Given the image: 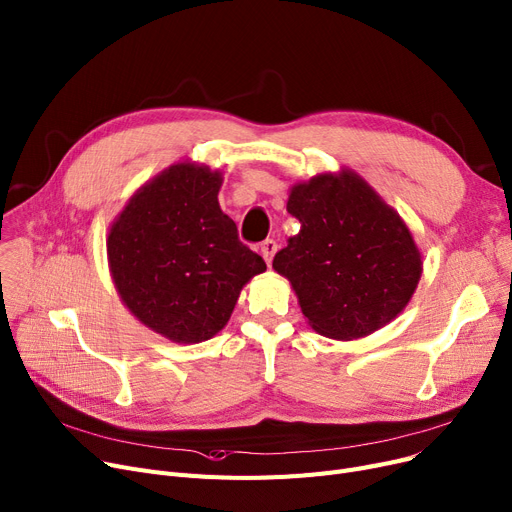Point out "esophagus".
I'll return each instance as SVG.
<instances>
[{"instance_id":"esophagus-1","label":"esophagus","mask_w":512,"mask_h":512,"mask_svg":"<svg viewBox=\"0 0 512 512\" xmlns=\"http://www.w3.org/2000/svg\"><path fill=\"white\" fill-rule=\"evenodd\" d=\"M259 251H261V255H263L265 263L270 265V263H272V259H274V255H276V251H278V242H276V240H272V238H267V240H263V242H261Z\"/></svg>"}]
</instances>
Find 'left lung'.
<instances>
[{
    "mask_svg": "<svg viewBox=\"0 0 512 512\" xmlns=\"http://www.w3.org/2000/svg\"><path fill=\"white\" fill-rule=\"evenodd\" d=\"M301 232L276 253L309 326L334 340L373 334L407 307L423 261L400 215L355 172L317 174L290 188Z\"/></svg>",
    "mask_w": 512,
    "mask_h": 512,
    "instance_id": "1",
    "label": "left lung"
}]
</instances>
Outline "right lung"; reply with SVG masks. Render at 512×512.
Here are the masks:
<instances>
[{
    "instance_id": "1",
    "label": "right lung",
    "mask_w": 512,
    "mask_h": 512,
    "mask_svg": "<svg viewBox=\"0 0 512 512\" xmlns=\"http://www.w3.org/2000/svg\"><path fill=\"white\" fill-rule=\"evenodd\" d=\"M222 172L180 161L143 184L107 234V263L122 303L178 344L218 334L265 261L242 245L220 209Z\"/></svg>"
}]
</instances>
